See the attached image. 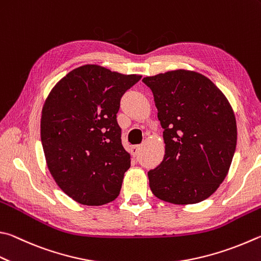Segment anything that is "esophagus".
Here are the masks:
<instances>
[{
    "mask_svg": "<svg viewBox=\"0 0 261 261\" xmlns=\"http://www.w3.org/2000/svg\"><path fill=\"white\" fill-rule=\"evenodd\" d=\"M140 149H141V146H140V145H135V146H132V147H131V154L134 155V156H137V155L139 154Z\"/></svg>",
    "mask_w": 261,
    "mask_h": 261,
    "instance_id": "34e87169",
    "label": "esophagus"
}]
</instances>
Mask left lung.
<instances>
[{"label":"left lung","instance_id":"1","mask_svg":"<svg viewBox=\"0 0 261 261\" xmlns=\"http://www.w3.org/2000/svg\"><path fill=\"white\" fill-rule=\"evenodd\" d=\"M143 82L164 130V159L148 171L151 192L172 204L206 200L224 181L235 153L238 127L229 101L194 70H169Z\"/></svg>","mask_w":261,"mask_h":261}]
</instances>
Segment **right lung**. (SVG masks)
I'll use <instances>...</instances> for the list:
<instances>
[{"mask_svg": "<svg viewBox=\"0 0 261 261\" xmlns=\"http://www.w3.org/2000/svg\"><path fill=\"white\" fill-rule=\"evenodd\" d=\"M141 75L98 65L69 72L42 108L41 140L48 169L65 194L83 205H102L120 194L130 154L116 121L121 98Z\"/></svg>", "mask_w": 261, "mask_h": 261, "instance_id": "right-lung-1", "label": "right lung"}]
</instances>
